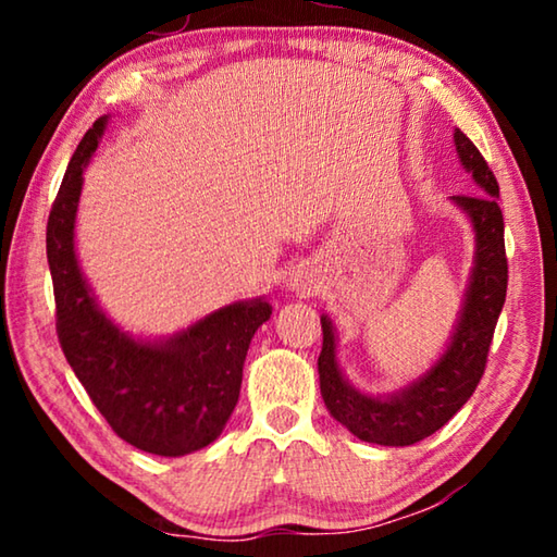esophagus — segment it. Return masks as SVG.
Masks as SVG:
<instances>
[{"label":"esophagus","mask_w":557,"mask_h":557,"mask_svg":"<svg viewBox=\"0 0 557 557\" xmlns=\"http://www.w3.org/2000/svg\"><path fill=\"white\" fill-rule=\"evenodd\" d=\"M289 289H295L297 295H301V292H314L317 289V282L307 275V272H295V275L289 277Z\"/></svg>","instance_id":"1"}]
</instances>
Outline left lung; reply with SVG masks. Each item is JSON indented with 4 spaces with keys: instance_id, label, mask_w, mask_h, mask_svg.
I'll list each match as a JSON object with an SVG mask.
<instances>
[{
    "instance_id": "left-lung-1",
    "label": "left lung",
    "mask_w": 557,
    "mask_h": 557,
    "mask_svg": "<svg viewBox=\"0 0 557 557\" xmlns=\"http://www.w3.org/2000/svg\"><path fill=\"white\" fill-rule=\"evenodd\" d=\"M455 147L461 166L482 191L476 196H449V201L467 213L476 245L474 268L445 354L420 379L403 385L400 391L388 395L361 393L342 373L334 324L322 314L324 344L317 366L324 405L336 422L371 445L408 447L447 425L482 381L488 346L506 301L508 262L496 176L461 129H455Z\"/></svg>"
}]
</instances>
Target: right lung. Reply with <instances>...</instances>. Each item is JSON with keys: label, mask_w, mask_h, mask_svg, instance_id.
I'll return each instance as SVG.
<instances>
[{"label": "right lung", "mask_w": 557, "mask_h": 557, "mask_svg": "<svg viewBox=\"0 0 557 557\" xmlns=\"http://www.w3.org/2000/svg\"><path fill=\"white\" fill-rule=\"evenodd\" d=\"M96 120L75 149L46 225L55 332L83 388L115 435L159 457H184L221 435L238 403L243 363L272 307L243 299L166 338H137L102 312L75 256L83 172L106 135Z\"/></svg>", "instance_id": "add662e5"}]
</instances>
